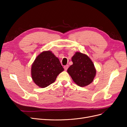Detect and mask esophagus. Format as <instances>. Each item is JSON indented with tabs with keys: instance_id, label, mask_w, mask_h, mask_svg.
Here are the masks:
<instances>
[{
	"instance_id": "esophagus-1",
	"label": "esophagus",
	"mask_w": 127,
	"mask_h": 127,
	"mask_svg": "<svg viewBox=\"0 0 127 127\" xmlns=\"http://www.w3.org/2000/svg\"><path fill=\"white\" fill-rule=\"evenodd\" d=\"M68 65H66V66H64V70H67V69L68 68Z\"/></svg>"
}]
</instances>
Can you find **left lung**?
<instances>
[{
    "instance_id": "8db88e82",
    "label": "left lung",
    "mask_w": 127,
    "mask_h": 127,
    "mask_svg": "<svg viewBox=\"0 0 127 127\" xmlns=\"http://www.w3.org/2000/svg\"><path fill=\"white\" fill-rule=\"evenodd\" d=\"M73 64L67 72L77 85L85 87L90 84L96 76V70L93 61L84 53L76 52L71 58Z\"/></svg>"
}]
</instances>
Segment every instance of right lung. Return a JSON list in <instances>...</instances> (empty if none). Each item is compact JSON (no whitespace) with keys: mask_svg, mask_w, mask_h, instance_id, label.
<instances>
[{"mask_svg":"<svg viewBox=\"0 0 127 127\" xmlns=\"http://www.w3.org/2000/svg\"><path fill=\"white\" fill-rule=\"evenodd\" d=\"M59 59L51 51H44L38 55L31 67L32 78L36 85L44 88L55 82L60 73L63 71Z\"/></svg>","mask_w":127,"mask_h":127,"instance_id":"add662e5","label":"right lung"}]
</instances>
